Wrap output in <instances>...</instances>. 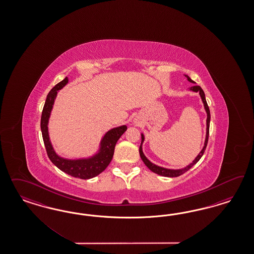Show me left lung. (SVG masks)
I'll return each mask as SVG.
<instances>
[{"label": "left lung", "instance_id": "left-lung-1", "mask_svg": "<svg viewBox=\"0 0 254 254\" xmlns=\"http://www.w3.org/2000/svg\"><path fill=\"white\" fill-rule=\"evenodd\" d=\"M185 77L187 78V80H188L189 82L194 84V82H193L192 79L188 76V75H185ZM190 90L193 91V92L199 93L200 98H201V100H202V102H203V104H204V108H205V111H206V113H207V131H206V138H205L204 146H203V149L200 151L199 154H197V156L193 159V161H192L191 164H189L188 166H186L185 168H183V169H166V168H163V167H159V166L155 165L154 163H152V162L150 161V160L147 158L146 156L143 154V152H142V143H143V141H144V135L141 133V143H140V146H139V155H140V158L142 159V161L145 164V166H146L148 169H150V170H152L154 173L160 175V176L170 178L181 176L182 174H184L186 171H188L189 169H191L193 165H195L197 162L199 161V159L202 157L203 154H204V152H205V150H206V147H207V144H208V133H209V122H210V113H209V109H208L207 100H206V98H205V93H204L203 89L200 87L199 85H193L192 87H190Z\"/></svg>", "mask_w": 254, "mask_h": 254}]
</instances>
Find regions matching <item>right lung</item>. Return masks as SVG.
<instances>
[{"label":"right lung","mask_w":254,"mask_h":254,"mask_svg":"<svg viewBox=\"0 0 254 254\" xmlns=\"http://www.w3.org/2000/svg\"><path fill=\"white\" fill-rule=\"evenodd\" d=\"M68 83L69 78L65 77L62 82L55 85L46 97V103L41 117V130L43 139L49 159L58 169L72 177L83 180L91 179L98 176L107 168L108 165L113 159L116 142L127 129V127L123 125L107 131L100 140L98 152L89 157L69 159L59 155L56 153L50 140L48 132V122L58 92Z\"/></svg>","instance_id":"right-lung-1"}]
</instances>
